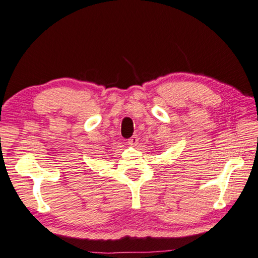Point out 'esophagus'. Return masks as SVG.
<instances>
[{
	"mask_svg": "<svg viewBox=\"0 0 258 258\" xmlns=\"http://www.w3.org/2000/svg\"><path fill=\"white\" fill-rule=\"evenodd\" d=\"M138 142H139V138H138V135H133L132 138H131L128 141H127V143H128V145H137L138 144Z\"/></svg>",
	"mask_w": 258,
	"mask_h": 258,
	"instance_id": "1",
	"label": "esophagus"
}]
</instances>
